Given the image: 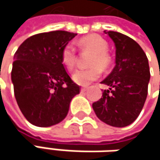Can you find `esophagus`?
<instances>
[{
    "instance_id": "1",
    "label": "esophagus",
    "mask_w": 160,
    "mask_h": 160,
    "mask_svg": "<svg viewBox=\"0 0 160 160\" xmlns=\"http://www.w3.org/2000/svg\"><path fill=\"white\" fill-rule=\"evenodd\" d=\"M80 91H81V92H85V91H87V87H82V88L80 89Z\"/></svg>"
}]
</instances>
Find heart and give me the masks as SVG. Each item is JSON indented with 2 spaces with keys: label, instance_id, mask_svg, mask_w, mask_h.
Here are the masks:
<instances>
[{
  "label": "heart",
  "instance_id": "b5f03b06",
  "mask_svg": "<svg viewBox=\"0 0 160 160\" xmlns=\"http://www.w3.org/2000/svg\"><path fill=\"white\" fill-rule=\"evenodd\" d=\"M78 45L81 50H87L92 53L89 60V66H91V68L86 69H78L72 75L75 82L86 86L101 76L100 68L103 69L108 68L111 63V58L108 52V44L107 41L99 35L92 34L82 37L78 42ZM76 58L77 52L74 45L71 43L67 44L61 52V61L64 67L68 69H72L75 67Z\"/></svg>",
  "mask_w": 160,
  "mask_h": 160
}]
</instances>
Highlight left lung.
Returning a JSON list of instances; mask_svg holds the SVG:
<instances>
[{
	"label": "left lung",
	"instance_id": "left-lung-1",
	"mask_svg": "<svg viewBox=\"0 0 160 160\" xmlns=\"http://www.w3.org/2000/svg\"><path fill=\"white\" fill-rule=\"evenodd\" d=\"M116 46V66L101 83L108 85L101 99L92 104L96 116L113 127L132 124L139 116L147 96L150 70L144 50L132 38L107 31Z\"/></svg>",
	"mask_w": 160,
	"mask_h": 160
}]
</instances>
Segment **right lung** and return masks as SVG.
<instances>
[{
	"instance_id": "obj_1",
	"label": "right lung",
	"mask_w": 160,
	"mask_h": 160,
	"mask_svg": "<svg viewBox=\"0 0 160 160\" xmlns=\"http://www.w3.org/2000/svg\"><path fill=\"white\" fill-rule=\"evenodd\" d=\"M77 34L55 30L28 38L15 53L12 82L17 105L25 118L38 127H50L68 115L80 86L61 61L63 48Z\"/></svg>"
}]
</instances>
